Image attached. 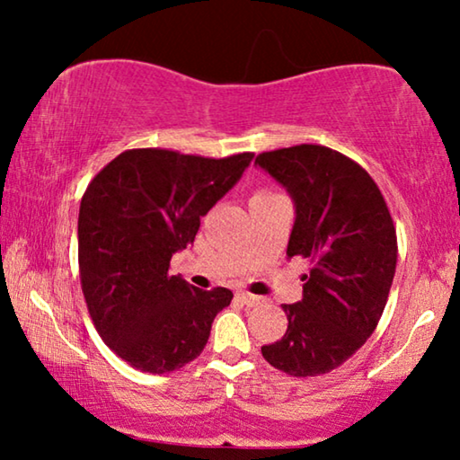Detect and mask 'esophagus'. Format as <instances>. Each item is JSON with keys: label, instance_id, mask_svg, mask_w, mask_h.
Segmentation results:
<instances>
[{"label": "esophagus", "instance_id": "obj_1", "mask_svg": "<svg viewBox=\"0 0 460 460\" xmlns=\"http://www.w3.org/2000/svg\"><path fill=\"white\" fill-rule=\"evenodd\" d=\"M236 297L241 299L244 305H249V307H251V305H257V304H260V297H257V295H251V293H247V291H238V293H236Z\"/></svg>", "mask_w": 460, "mask_h": 460}]
</instances>
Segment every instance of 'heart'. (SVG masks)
Instances as JSON below:
<instances>
[{"mask_svg": "<svg viewBox=\"0 0 460 460\" xmlns=\"http://www.w3.org/2000/svg\"><path fill=\"white\" fill-rule=\"evenodd\" d=\"M260 194H272V192H260Z\"/></svg>", "mask_w": 460, "mask_h": 460, "instance_id": "b5f03b06", "label": "heart"}]
</instances>
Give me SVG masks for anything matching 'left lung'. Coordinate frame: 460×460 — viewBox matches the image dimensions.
Returning a JSON list of instances; mask_svg holds the SVG:
<instances>
[{
    "label": "left lung",
    "mask_w": 460,
    "mask_h": 460,
    "mask_svg": "<svg viewBox=\"0 0 460 460\" xmlns=\"http://www.w3.org/2000/svg\"><path fill=\"white\" fill-rule=\"evenodd\" d=\"M255 165L293 199L287 255L312 263L304 297L282 305L285 337L261 354L293 376L331 373L362 348L385 310L398 261L392 216L373 178L337 150L301 144L261 153Z\"/></svg>",
    "instance_id": "8db88e82"
}]
</instances>
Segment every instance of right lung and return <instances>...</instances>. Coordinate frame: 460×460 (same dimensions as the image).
Returning <instances> with one entry per match:
<instances>
[{
    "label": "right lung",
    "mask_w": 460,
    "mask_h": 460,
    "mask_svg": "<svg viewBox=\"0 0 460 460\" xmlns=\"http://www.w3.org/2000/svg\"><path fill=\"white\" fill-rule=\"evenodd\" d=\"M253 153L226 159L136 148L90 181L79 207L81 288L104 343L144 373L192 362L230 288L203 291L169 274L200 217L241 180Z\"/></svg>",
    "instance_id": "obj_1"
}]
</instances>
